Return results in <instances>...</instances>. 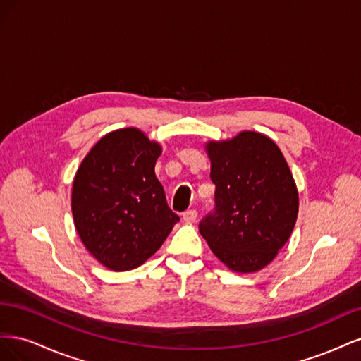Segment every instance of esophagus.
Instances as JSON below:
<instances>
[{
    "mask_svg": "<svg viewBox=\"0 0 361 361\" xmlns=\"http://www.w3.org/2000/svg\"><path fill=\"white\" fill-rule=\"evenodd\" d=\"M182 218L187 223H194L195 221V218H197V211L195 209H188V211H185L183 214H182Z\"/></svg>",
    "mask_w": 361,
    "mask_h": 361,
    "instance_id": "esophagus-1",
    "label": "esophagus"
}]
</instances>
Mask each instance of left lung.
Segmentation results:
<instances>
[{"label": "left lung", "instance_id": "left-lung-1", "mask_svg": "<svg viewBox=\"0 0 361 361\" xmlns=\"http://www.w3.org/2000/svg\"><path fill=\"white\" fill-rule=\"evenodd\" d=\"M215 207L199 223L212 253L236 272L277 256L298 215V191L277 145L253 130L206 146Z\"/></svg>", "mask_w": 361, "mask_h": 361}]
</instances>
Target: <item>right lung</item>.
<instances>
[{
    "label": "right lung",
    "instance_id": "add662e5",
    "mask_svg": "<svg viewBox=\"0 0 361 361\" xmlns=\"http://www.w3.org/2000/svg\"><path fill=\"white\" fill-rule=\"evenodd\" d=\"M159 155L158 143L135 128H125L97 141L76 171V232L90 255L113 271L145 264L180 220L157 179Z\"/></svg>",
    "mask_w": 361,
    "mask_h": 361
}]
</instances>
